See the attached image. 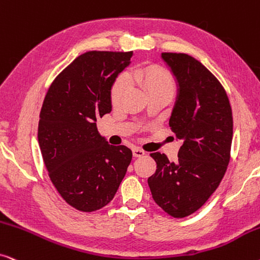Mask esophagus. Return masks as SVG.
<instances>
[{
    "mask_svg": "<svg viewBox=\"0 0 260 260\" xmlns=\"http://www.w3.org/2000/svg\"><path fill=\"white\" fill-rule=\"evenodd\" d=\"M144 154H146L144 153V150L140 149V148H134L133 149V155L135 157H141V156H143Z\"/></svg>",
    "mask_w": 260,
    "mask_h": 260,
    "instance_id": "esophagus-1",
    "label": "esophagus"
}]
</instances>
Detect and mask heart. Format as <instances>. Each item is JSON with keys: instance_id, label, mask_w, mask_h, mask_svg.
I'll return each instance as SVG.
<instances>
[{"instance_id": "obj_1", "label": "heart", "mask_w": 260, "mask_h": 260, "mask_svg": "<svg viewBox=\"0 0 260 260\" xmlns=\"http://www.w3.org/2000/svg\"><path fill=\"white\" fill-rule=\"evenodd\" d=\"M130 79L148 94V96L154 94H166L173 95L175 92V81L172 74L167 69L160 66H143L133 70ZM130 87L129 77L126 75L118 76L111 88V101L113 105L119 104L125 95Z\"/></svg>"}]
</instances>
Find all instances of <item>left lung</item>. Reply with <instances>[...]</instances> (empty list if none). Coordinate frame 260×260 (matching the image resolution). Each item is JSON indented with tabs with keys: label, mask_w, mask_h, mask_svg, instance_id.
<instances>
[{
	"label": "left lung",
	"mask_w": 260,
	"mask_h": 260,
	"mask_svg": "<svg viewBox=\"0 0 260 260\" xmlns=\"http://www.w3.org/2000/svg\"><path fill=\"white\" fill-rule=\"evenodd\" d=\"M161 57L178 82L170 126L183 144L177 162L159 151L150 154L156 171L148 185L155 203L181 218L204 205L220 185L231 159L233 116L220 81L200 60L186 53Z\"/></svg>",
	"instance_id": "obj_1"
}]
</instances>
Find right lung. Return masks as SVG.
Returning <instances> with one entry per match:
<instances>
[{"label":"right lung","instance_id":"add662e5","mask_svg":"<svg viewBox=\"0 0 260 260\" xmlns=\"http://www.w3.org/2000/svg\"><path fill=\"white\" fill-rule=\"evenodd\" d=\"M133 51H88L73 60L44 99L38 142L60 197L80 211L99 210L113 200L133 159L125 146H111L96 127L110 113L111 88Z\"/></svg>","mask_w":260,"mask_h":260}]
</instances>
